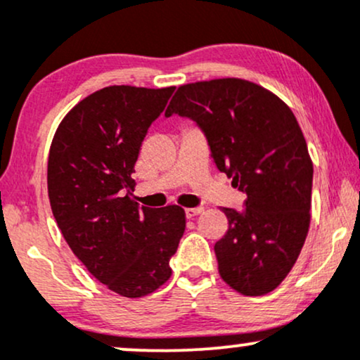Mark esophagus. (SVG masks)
<instances>
[{"instance_id": "34e87169", "label": "esophagus", "mask_w": 360, "mask_h": 360, "mask_svg": "<svg viewBox=\"0 0 360 360\" xmlns=\"http://www.w3.org/2000/svg\"><path fill=\"white\" fill-rule=\"evenodd\" d=\"M201 212H203V208H186V218H194L198 217Z\"/></svg>"}]
</instances>
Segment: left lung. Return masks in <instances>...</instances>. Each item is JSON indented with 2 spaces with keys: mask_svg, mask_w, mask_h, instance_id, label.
<instances>
[{
  "mask_svg": "<svg viewBox=\"0 0 360 360\" xmlns=\"http://www.w3.org/2000/svg\"><path fill=\"white\" fill-rule=\"evenodd\" d=\"M203 130L218 171L247 194L221 208L229 230L214 254L221 279L245 296L274 291L295 266L309 229L313 164L296 117L262 86L237 77L179 86L166 117Z\"/></svg>",
  "mask_w": 360,
  "mask_h": 360,
  "instance_id": "8db88e82",
  "label": "left lung"
}]
</instances>
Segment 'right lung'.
I'll use <instances>...</instances> for the list:
<instances>
[{"instance_id":"right-lung-1","label":"right lung","mask_w":360,"mask_h":360,"mask_svg":"<svg viewBox=\"0 0 360 360\" xmlns=\"http://www.w3.org/2000/svg\"><path fill=\"white\" fill-rule=\"evenodd\" d=\"M172 93V86L96 91L65 115L49 152V200L65 242L125 298L150 295L171 278L169 260L186 229L179 206L139 208L130 198L140 147Z\"/></svg>"}]
</instances>
